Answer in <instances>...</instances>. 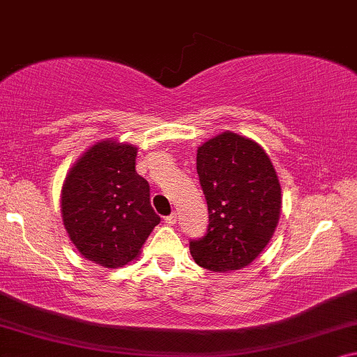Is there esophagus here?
Segmentation results:
<instances>
[{
    "label": "esophagus",
    "mask_w": 357,
    "mask_h": 357,
    "mask_svg": "<svg viewBox=\"0 0 357 357\" xmlns=\"http://www.w3.org/2000/svg\"><path fill=\"white\" fill-rule=\"evenodd\" d=\"M176 218H178V213L173 212L172 215H168V217H165V223L169 225V227H173V225L176 223Z\"/></svg>",
    "instance_id": "obj_1"
}]
</instances>
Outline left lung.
<instances>
[{
	"label": "left lung",
	"instance_id": "1",
	"mask_svg": "<svg viewBox=\"0 0 357 357\" xmlns=\"http://www.w3.org/2000/svg\"><path fill=\"white\" fill-rule=\"evenodd\" d=\"M197 174L208 207L207 233L190 239L200 267L229 272L249 265L268 244L281 210L277 172L254 140L223 132L197 150Z\"/></svg>",
	"mask_w": 357,
	"mask_h": 357
}]
</instances>
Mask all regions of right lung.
I'll list each match as a JSON object with an SVG mask.
<instances>
[{
  "label": "right lung",
  "mask_w": 357,
  "mask_h": 357,
  "mask_svg": "<svg viewBox=\"0 0 357 357\" xmlns=\"http://www.w3.org/2000/svg\"><path fill=\"white\" fill-rule=\"evenodd\" d=\"M137 149L103 140L89 149L63 185L61 212L80 255L108 268L135 259L160 223L150 185L135 172Z\"/></svg>",
  "instance_id": "obj_1"
}]
</instances>
